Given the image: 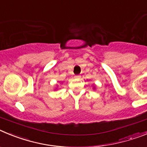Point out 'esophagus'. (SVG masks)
I'll use <instances>...</instances> for the list:
<instances>
[{
    "label": "esophagus",
    "mask_w": 147,
    "mask_h": 147,
    "mask_svg": "<svg viewBox=\"0 0 147 147\" xmlns=\"http://www.w3.org/2000/svg\"><path fill=\"white\" fill-rule=\"evenodd\" d=\"M74 78L75 79H80V76H79V75H76V76H74Z\"/></svg>",
    "instance_id": "obj_1"
}]
</instances>
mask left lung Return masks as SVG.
<instances>
[{"label": "left lung", "mask_w": 147, "mask_h": 147, "mask_svg": "<svg viewBox=\"0 0 147 147\" xmlns=\"http://www.w3.org/2000/svg\"><path fill=\"white\" fill-rule=\"evenodd\" d=\"M93 89H95V88H96V87H95V86H93Z\"/></svg>", "instance_id": "obj_1"}]
</instances>
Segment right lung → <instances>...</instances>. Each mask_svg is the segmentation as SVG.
Here are the masks:
<instances>
[{
  "mask_svg": "<svg viewBox=\"0 0 147 147\" xmlns=\"http://www.w3.org/2000/svg\"><path fill=\"white\" fill-rule=\"evenodd\" d=\"M56 89H57V88H56ZM56 89H54V90H56Z\"/></svg>",
  "mask_w": 147,
  "mask_h": 147,
  "instance_id": "add662e5",
  "label": "right lung"
}]
</instances>
